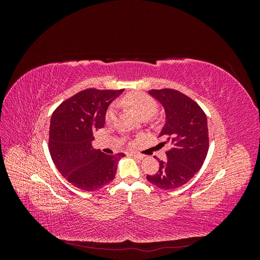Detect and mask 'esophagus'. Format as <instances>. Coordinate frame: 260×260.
<instances>
[{
    "mask_svg": "<svg viewBox=\"0 0 260 260\" xmlns=\"http://www.w3.org/2000/svg\"><path fill=\"white\" fill-rule=\"evenodd\" d=\"M130 155H131V156H133V157H136V158H138V159H143V158H144V156H143V155H141V154L131 153Z\"/></svg>",
    "mask_w": 260,
    "mask_h": 260,
    "instance_id": "1",
    "label": "esophagus"
}]
</instances>
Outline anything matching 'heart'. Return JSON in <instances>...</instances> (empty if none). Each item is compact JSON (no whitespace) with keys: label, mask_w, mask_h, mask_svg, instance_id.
Wrapping results in <instances>:
<instances>
[{"label":"heart","mask_w":260,"mask_h":260,"mask_svg":"<svg viewBox=\"0 0 260 260\" xmlns=\"http://www.w3.org/2000/svg\"><path fill=\"white\" fill-rule=\"evenodd\" d=\"M123 103L129 105L135 109V112L139 115L140 118H148L152 117L157 111L156 102L151 98L146 95L144 93H131L123 99ZM117 115V106L114 104L107 109L105 120L106 122L111 123L115 120Z\"/></svg>","instance_id":"1"}]
</instances>
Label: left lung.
Wrapping results in <instances>:
<instances>
[{"label":"left lung","instance_id":"1","mask_svg":"<svg viewBox=\"0 0 260 260\" xmlns=\"http://www.w3.org/2000/svg\"><path fill=\"white\" fill-rule=\"evenodd\" d=\"M148 94L164 108L165 123L158 137L166 140L170 148L167 159L159 160L157 174L147 175L146 179L162 190H174L188 182L206 158L209 146L207 118L193 100L179 91L151 90Z\"/></svg>","mask_w":260,"mask_h":260}]
</instances>
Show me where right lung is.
I'll return each mask as SVG.
<instances>
[{
	"label": "right lung",
	"instance_id": "1",
	"mask_svg": "<svg viewBox=\"0 0 260 260\" xmlns=\"http://www.w3.org/2000/svg\"><path fill=\"white\" fill-rule=\"evenodd\" d=\"M123 90L86 89L55 109L49 149L60 175L83 191H95L115 179L123 153L106 155L92 146L94 132L103 128L108 106Z\"/></svg>",
	"mask_w": 260,
	"mask_h": 260
}]
</instances>
